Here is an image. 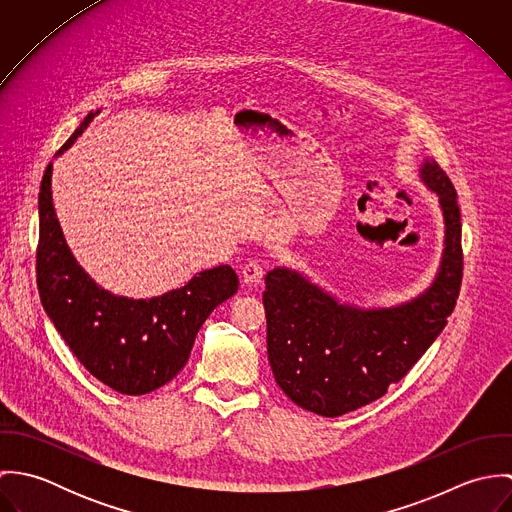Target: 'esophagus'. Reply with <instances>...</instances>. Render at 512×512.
<instances>
[{"mask_svg": "<svg viewBox=\"0 0 512 512\" xmlns=\"http://www.w3.org/2000/svg\"><path fill=\"white\" fill-rule=\"evenodd\" d=\"M240 274L246 284H258L264 278V268L258 262H248V264H244Z\"/></svg>", "mask_w": 512, "mask_h": 512, "instance_id": "34e87169", "label": "esophagus"}]
</instances>
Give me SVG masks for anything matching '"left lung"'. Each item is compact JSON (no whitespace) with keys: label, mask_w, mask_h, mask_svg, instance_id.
I'll return each mask as SVG.
<instances>
[{"label":"left lung","mask_w":512,"mask_h":512,"mask_svg":"<svg viewBox=\"0 0 512 512\" xmlns=\"http://www.w3.org/2000/svg\"><path fill=\"white\" fill-rule=\"evenodd\" d=\"M420 177L438 195L445 222L438 276L426 292L396 307L361 309L290 268L268 272V361L297 406L337 418L378 400L447 325L463 278L461 213L457 193L434 159H424Z\"/></svg>","instance_id":"1"}]
</instances>
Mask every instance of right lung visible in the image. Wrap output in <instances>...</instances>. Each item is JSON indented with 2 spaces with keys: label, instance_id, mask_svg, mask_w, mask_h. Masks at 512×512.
Wrapping results in <instances>:
<instances>
[{
  "label": "right lung",
  "instance_id": "1",
  "mask_svg": "<svg viewBox=\"0 0 512 512\" xmlns=\"http://www.w3.org/2000/svg\"><path fill=\"white\" fill-rule=\"evenodd\" d=\"M96 114L84 118L57 155L73 146ZM51 175L53 163L39 191L37 288L43 309L92 376L120 394H147L179 374L205 319L238 290V276L230 266H219L193 276L179 290L149 299L100 288L80 268L63 236Z\"/></svg>",
  "mask_w": 512,
  "mask_h": 512
}]
</instances>
